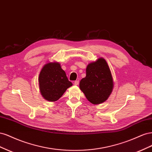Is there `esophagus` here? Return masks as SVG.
<instances>
[{
	"label": "esophagus",
	"mask_w": 152,
	"mask_h": 152,
	"mask_svg": "<svg viewBox=\"0 0 152 152\" xmlns=\"http://www.w3.org/2000/svg\"><path fill=\"white\" fill-rule=\"evenodd\" d=\"M79 80H75V81L74 82V84H75V86L79 85Z\"/></svg>",
	"instance_id": "esophagus-1"
}]
</instances>
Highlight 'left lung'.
Returning <instances> with one entry per match:
<instances>
[{"instance_id":"8db88e82","label":"left lung","mask_w":152,"mask_h":152,"mask_svg":"<svg viewBox=\"0 0 152 152\" xmlns=\"http://www.w3.org/2000/svg\"><path fill=\"white\" fill-rule=\"evenodd\" d=\"M79 86L91 103L100 104L108 99L113 83L111 72L103 58H99L87 65L86 76L82 79Z\"/></svg>"}]
</instances>
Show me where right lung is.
I'll list each match as a JSON object with an SVG mask.
<instances>
[{
	"label": "right lung",
	"mask_w": 152,
	"mask_h": 152,
	"mask_svg": "<svg viewBox=\"0 0 152 152\" xmlns=\"http://www.w3.org/2000/svg\"><path fill=\"white\" fill-rule=\"evenodd\" d=\"M41 94L49 102L60 98L72 83L58 63H49L40 71L39 77Z\"/></svg>",
	"instance_id": "1"
}]
</instances>
